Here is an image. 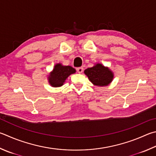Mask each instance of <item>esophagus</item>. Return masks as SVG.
I'll return each mask as SVG.
<instances>
[{
  "label": "esophagus",
  "mask_w": 156,
  "mask_h": 156,
  "mask_svg": "<svg viewBox=\"0 0 156 156\" xmlns=\"http://www.w3.org/2000/svg\"><path fill=\"white\" fill-rule=\"evenodd\" d=\"M76 70H77V72L78 73H83V67H78V68H76Z\"/></svg>",
  "instance_id": "1"
}]
</instances>
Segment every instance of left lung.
I'll return each instance as SVG.
<instances>
[{
	"mask_svg": "<svg viewBox=\"0 0 156 156\" xmlns=\"http://www.w3.org/2000/svg\"><path fill=\"white\" fill-rule=\"evenodd\" d=\"M84 73L89 80L95 86H108L114 78V74L108 67L97 63L94 66L84 70Z\"/></svg>",
	"mask_w": 156,
	"mask_h": 156,
	"instance_id": "obj_1",
	"label": "left lung"
}]
</instances>
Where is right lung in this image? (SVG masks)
Wrapping results in <instances>:
<instances>
[{
	"label": "right lung",
	"instance_id": "right-lung-1",
	"mask_svg": "<svg viewBox=\"0 0 156 156\" xmlns=\"http://www.w3.org/2000/svg\"><path fill=\"white\" fill-rule=\"evenodd\" d=\"M76 73V69L71 66H64L62 64H56L48 76V82L53 87H59L63 85L68 76Z\"/></svg>",
	"mask_w": 156,
	"mask_h": 156
}]
</instances>
